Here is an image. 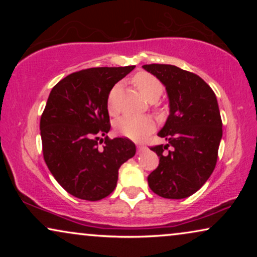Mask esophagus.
<instances>
[{"label":"esophagus","mask_w":257,"mask_h":257,"mask_svg":"<svg viewBox=\"0 0 257 257\" xmlns=\"http://www.w3.org/2000/svg\"><path fill=\"white\" fill-rule=\"evenodd\" d=\"M137 150H138V152H142V151L146 150V146L142 145V144H139V145H137Z\"/></svg>","instance_id":"1"}]
</instances>
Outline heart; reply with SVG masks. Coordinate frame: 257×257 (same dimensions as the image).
<instances>
[{"instance_id": "1", "label": "heart", "mask_w": 257, "mask_h": 257, "mask_svg": "<svg viewBox=\"0 0 257 257\" xmlns=\"http://www.w3.org/2000/svg\"><path fill=\"white\" fill-rule=\"evenodd\" d=\"M133 83L147 100L156 98L158 99L163 92V85L159 79L149 72H138L133 77ZM119 89L118 85L112 87L107 98V110L111 115L118 113V106L114 103L115 93ZM154 127V121L147 115H125L115 122V131L122 137L140 140L152 132Z\"/></svg>"}]
</instances>
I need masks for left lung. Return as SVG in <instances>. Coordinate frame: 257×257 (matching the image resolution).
<instances>
[{
	"instance_id": "8db88e82",
	"label": "left lung",
	"mask_w": 257,
	"mask_h": 257,
	"mask_svg": "<svg viewBox=\"0 0 257 257\" xmlns=\"http://www.w3.org/2000/svg\"><path fill=\"white\" fill-rule=\"evenodd\" d=\"M143 68L164 84L170 100V115L158 133L167 144L151 147L159 157V166L147 178L149 186L163 198H187L205 185L215 168L222 138L216 96L201 77L175 65Z\"/></svg>"
}]
</instances>
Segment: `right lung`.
Wrapping results in <instances>:
<instances>
[{
	"label": "right lung",
	"instance_id": "right-lung-1",
	"mask_svg": "<svg viewBox=\"0 0 257 257\" xmlns=\"http://www.w3.org/2000/svg\"><path fill=\"white\" fill-rule=\"evenodd\" d=\"M135 68L80 70L59 80L49 94L40 122L43 157L58 184L76 198L97 201L110 195L119 167L136 154L130 139L106 136L108 94Z\"/></svg>",
	"mask_w": 257,
	"mask_h": 257
}]
</instances>
